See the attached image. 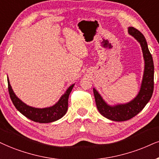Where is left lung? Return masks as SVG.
<instances>
[{
    "label": "left lung",
    "mask_w": 159,
    "mask_h": 159,
    "mask_svg": "<svg viewBox=\"0 0 159 159\" xmlns=\"http://www.w3.org/2000/svg\"><path fill=\"white\" fill-rule=\"evenodd\" d=\"M128 34L140 43L144 60V69L139 91L133 100L125 104L109 105L94 88L96 105L99 112L105 118L116 121H127L136 116L151 99L154 88V65L145 38L134 27H128Z\"/></svg>",
    "instance_id": "left-lung-1"
}]
</instances>
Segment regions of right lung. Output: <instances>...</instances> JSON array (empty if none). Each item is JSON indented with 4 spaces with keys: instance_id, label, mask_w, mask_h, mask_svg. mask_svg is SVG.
I'll return each mask as SVG.
<instances>
[{
    "instance_id": "add662e5",
    "label": "right lung",
    "mask_w": 159,
    "mask_h": 159,
    "mask_svg": "<svg viewBox=\"0 0 159 159\" xmlns=\"http://www.w3.org/2000/svg\"><path fill=\"white\" fill-rule=\"evenodd\" d=\"M7 81L9 96L15 107L20 113H21L23 116L32 121L39 123L53 122L61 119L67 112L68 97L73 89L74 84L68 88L64 94L62 95L57 102L54 104L53 106L44 107V108H38V107L27 105L26 104L21 101L14 93L9 83V78H7Z\"/></svg>"
}]
</instances>
